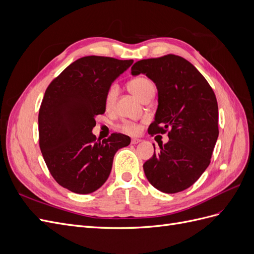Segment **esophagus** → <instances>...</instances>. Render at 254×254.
Masks as SVG:
<instances>
[{
	"label": "esophagus",
	"instance_id": "obj_1",
	"mask_svg": "<svg viewBox=\"0 0 254 254\" xmlns=\"http://www.w3.org/2000/svg\"><path fill=\"white\" fill-rule=\"evenodd\" d=\"M140 142H142V140L141 139H136V137H133V139L131 140V144H133V145L140 143Z\"/></svg>",
	"mask_w": 254,
	"mask_h": 254
}]
</instances>
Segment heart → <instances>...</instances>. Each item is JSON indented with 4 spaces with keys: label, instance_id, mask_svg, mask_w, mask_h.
Segmentation results:
<instances>
[{
    "label": "heart",
    "instance_id": "heart-1",
    "mask_svg": "<svg viewBox=\"0 0 254 254\" xmlns=\"http://www.w3.org/2000/svg\"><path fill=\"white\" fill-rule=\"evenodd\" d=\"M128 90L134 94L140 101H144L146 97L155 94V86L151 80L146 77H135L130 80L127 84ZM119 95V87L117 84H111L105 94V107L107 110H112ZM121 128L123 131L130 134H135L139 132L140 127L134 123L125 122L123 123Z\"/></svg>",
    "mask_w": 254,
    "mask_h": 254
}]
</instances>
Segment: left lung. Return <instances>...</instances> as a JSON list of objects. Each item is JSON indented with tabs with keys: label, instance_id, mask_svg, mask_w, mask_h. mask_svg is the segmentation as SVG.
I'll return each instance as SVG.
<instances>
[{
	"label": "left lung",
	"instance_id": "8db88e82",
	"mask_svg": "<svg viewBox=\"0 0 254 254\" xmlns=\"http://www.w3.org/2000/svg\"><path fill=\"white\" fill-rule=\"evenodd\" d=\"M140 74L158 90V108L148 133L170 130V141L146 161L144 173L157 190L178 193L193 186L211 162L218 137L216 96L193 64L172 54L137 61L131 75Z\"/></svg>",
	"mask_w": 254,
	"mask_h": 254
}]
</instances>
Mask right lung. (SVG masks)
<instances>
[{
  "label": "right lung",
  "mask_w": 254,
  "mask_h": 254,
  "mask_svg": "<svg viewBox=\"0 0 254 254\" xmlns=\"http://www.w3.org/2000/svg\"><path fill=\"white\" fill-rule=\"evenodd\" d=\"M133 60L87 56L54 79L39 110V145L53 178L76 194H90L110 175L113 158L130 137L112 133L96 140L95 117L106 111L105 94Z\"/></svg>",
  "instance_id": "1"
}]
</instances>
